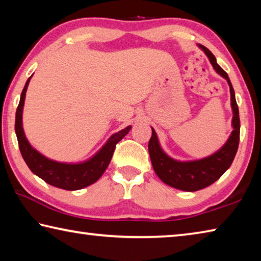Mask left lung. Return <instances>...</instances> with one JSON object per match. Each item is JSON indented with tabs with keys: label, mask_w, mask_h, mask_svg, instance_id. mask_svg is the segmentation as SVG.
I'll use <instances>...</instances> for the list:
<instances>
[{
	"label": "left lung",
	"mask_w": 261,
	"mask_h": 261,
	"mask_svg": "<svg viewBox=\"0 0 261 261\" xmlns=\"http://www.w3.org/2000/svg\"><path fill=\"white\" fill-rule=\"evenodd\" d=\"M205 54L208 56L213 68L216 72L220 73L223 78L227 79L230 87V98H231V107L233 112L232 117V126L233 130L230 137L224 146L214 153L213 155L202 159L198 161L190 162H178L169 158L162 151L160 145H159L158 137L155 131L152 127V137L148 141V153L151 156L153 169L159 176L162 182L170 185L175 189L183 190V191H198L204 188L210 187L215 180H218L221 176L224 174L229 167L231 166L235 158L238 144H240V113H238V106L235 99V92L227 72L216 63L215 56L212 54L210 49L205 46L199 45Z\"/></svg>",
	"instance_id": "obj_1"
}]
</instances>
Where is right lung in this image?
<instances>
[{
	"label": "right lung",
	"instance_id": "right-lung-1",
	"mask_svg": "<svg viewBox=\"0 0 261 261\" xmlns=\"http://www.w3.org/2000/svg\"><path fill=\"white\" fill-rule=\"evenodd\" d=\"M31 77L28 79L24 90L21 92L15 122V131L17 139H18V146L26 165L29 166L33 174L42 178L46 183L53 185V187L68 190V191L86 188L88 185L95 183L102 176L105 170L107 169L116 144L123 137L129 134L131 126H127L117 134L113 135L107 141V144L86 162L69 165V163L49 160L31 146L25 137L23 125H21V114H23L25 94Z\"/></svg>",
	"mask_w": 261,
	"mask_h": 261
}]
</instances>
